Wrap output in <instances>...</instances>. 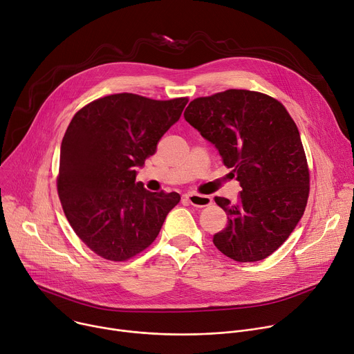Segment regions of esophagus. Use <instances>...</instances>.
Returning a JSON list of instances; mask_svg holds the SVG:
<instances>
[{"label":"esophagus","instance_id":"obj_1","mask_svg":"<svg viewBox=\"0 0 354 354\" xmlns=\"http://www.w3.org/2000/svg\"><path fill=\"white\" fill-rule=\"evenodd\" d=\"M185 199L192 206H196V207H205V206H209L212 203V198L210 196H202V195H195V194L185 195Z\"/></svg>","mask_w":354,"mask_h":354}]
</instances>
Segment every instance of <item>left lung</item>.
<instances>
[{"label":"left lung","mask_w":354,"mask_h":354,"mask_svg":"<svg viewBox=\"0 0 354 354\" xmlns=\"http://www.w3.org/2000/svg\"><path fill=\"white\" fill-rule=\"evenodd\" d=\"M183 115L243 189L236 203L214 198L229 218L214 245L239 263L267 259L294 232L308 202L309 171L297 124L270 95L236 88L195 99Z\"/></svg>","instance_id":"obj_1"}]
</instances>
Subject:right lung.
I'll list each match as a JSON object with an SVG mask.
<instances>
[{
    "label": "right lung",
    "instance_id": "1",
    "mask_svg": "<svg viewBox=\"0 0 354 354\" xmlns=\"http://www.w3.org/2000/svg\"><path fill=\"white\" fill-rule=\"evenodd\" d=\"M186 103L118 93L72 118L60 145L57 192L75 233L103 259L125 261L145 250L179 203L176 192L153 194L136 182V169L155 153Z\"/></svg>",
    "mask_w": 354,
    "mask_h": 354
}]
</instances>
